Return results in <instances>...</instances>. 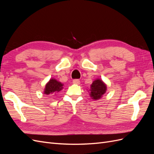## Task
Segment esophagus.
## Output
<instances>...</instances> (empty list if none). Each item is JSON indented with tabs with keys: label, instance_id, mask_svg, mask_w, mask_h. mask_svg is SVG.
Instances as JSON below:
<instances>
[{
	"label": "esophagus",
	"instance_id": "obj_1",
	"mask_svg": "<svg viewBox=\"0 0 154 154\" xmlns=\"http://www.w3.org/2000/svg\"><path fill=\"white\" fill-rule=\"evenodd\" d=\"M72 83H74V84L79 85L80 83V80H78V79H74V80H72Z\"/></svg>",
	"mask_w": 154,
	"mask_h": 154
}]
</instances>
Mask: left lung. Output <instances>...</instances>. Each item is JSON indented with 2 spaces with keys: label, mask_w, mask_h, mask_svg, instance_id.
I'll return each mask as SVG.
<instances>
[{
  "label": "left lung",
  "mask_w": 154,
  "mask_h": 154,
  "mask_svg": "<svg viewBox=\"0 0 154 154\" xmlns=\"http://www.w3.org/2000/svg\"><path fill=\"white\" fill-rule=\"evenodd\" d=\"M106 90V86L105 83L100 80H96L91 85V96L95 100L100 99L102 95L105 93Z\"/></svg>",
  "instance_id": "1"
}]
</instances>
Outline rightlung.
I'll return each mask as SVG.
<instances>
[{
    "instance_id": "1",
    "label": "right lung",
    "mask_w": 154,
    "mask_h": 154,
    "mask_svg": "<svg viewBox=\"0 0 154 154\" xmlns=\"http://www.w3.org/2000/svg\"><path fill=\"white\" fill-rule=\"evenodd\" d=\"M63 88V85L61 83L54 79H51L45 85L44 93L45 94H53L61 91Z\"/></svg>"
}]
</instances>
